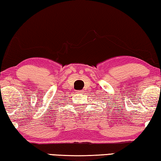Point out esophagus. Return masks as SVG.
I'll use <instances>...</instances> for the list:
<instances>
[{"label":"esophagus","instance_id":"1","mask_svg":"<svg viewBox=\"0 0 161 161\" xmlns=\"http://www.w3.org/2000/svg\"><path fill=\"white\" fill-rule=\"evenodd\" d=\"M76 93H82V91H77Z\"/></svg>","mask_w":161,"mask_h":161}]
</instances>
